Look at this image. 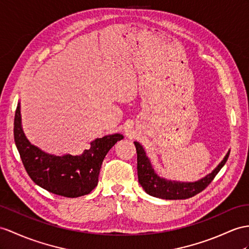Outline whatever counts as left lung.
<instances>
[{"mask_svg": "<svg viewBox=\"0 0 249 249\" xmlns=\"http://www.w3.org/2000/svg\"><path fill=\"white\" fill-rule=\"evenodd\" d=\"M137 152L138 181L149 196L162 199H186L203 191L214 178L228 160L230 151L211 173L196 181H178L160 178L155 172L142 145L134 142Z\"/></svg>", "mask_w": 249, "mask_h": 249, "instance_id": "8db88e82", "label": "left lung"}]
</instances>
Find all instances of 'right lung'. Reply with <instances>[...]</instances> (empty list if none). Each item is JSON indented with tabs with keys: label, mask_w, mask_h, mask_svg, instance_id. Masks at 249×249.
Returning a JSON list of instances; mask_svg holds the SVG:
<instances>
[{
	"label": "right lung",
	"mask_w": 249,
	"mask_h": 249,
	"mask_svg": "<svg viewBox=\"0 0 249 249\" xmlns=\"http://www.w3.org/2000/svg\"><path fill=\"white\" fill-rule=\"evenodd\" d=\"M14 135L17 149L30 178L43 189L65 197L86 196L94 189L98 184L106 155L115 143L124 138L119 133L96 138L80 155L50 154L33 144L25 136L20 101L15 115Z\"/></svg>",
	"instance_id": "1"
}]
</instances>
